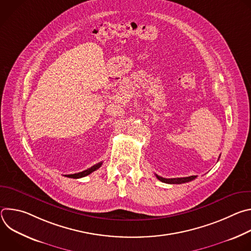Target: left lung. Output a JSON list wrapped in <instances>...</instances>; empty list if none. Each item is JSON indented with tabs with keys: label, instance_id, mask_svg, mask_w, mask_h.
I'll use <instances>...</instances> for the list:
<instances>
[{
	"label": "left lung",
	"instance_id": "left-lung-1",
	"mask_svg": "<svg viewBox=\"0 0 251 251\" xmlns=\"http://www.w3.org/2000/svg\"><path fill=\"white\" fill-rule=\"evenodd\" d=\"M158 180H160L163 183H167V184H184V183H188L191 182L197 177V176H185V177H173V178H166V177H162L158 175H156Z\"/></svg>",
	"mask_w": 251,
	"mask_h": 251
}]
</instances>
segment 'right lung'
<instances>
[{
    "instance_id": "add662e5",
    "label": "right lung",
    "mask_w": 251,
    "mask_h": 251,
    "mask_svg": "<svg viewBox=\"0 0 251 251\" xmlns=\"http://www.w3.org/2000/svg\"><path fill=\"white\" fill-rule=\"evenodd\" d=\"M101 165H102V162H100V163H98V164H96V165L92 166L91 168H89V169H87V170H85V171H82V172H79V173H76V174L65 175V176H67V177H71V178H79V177H83V176H88V175H89V174H91L92 172L96 171L97 169H99V168L101 167Z\"/></svg>"
}]
</instances>
